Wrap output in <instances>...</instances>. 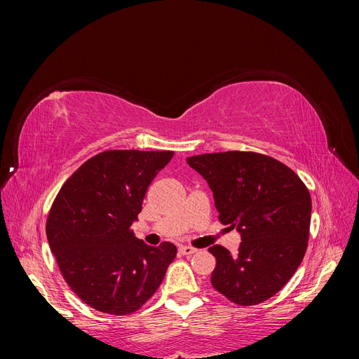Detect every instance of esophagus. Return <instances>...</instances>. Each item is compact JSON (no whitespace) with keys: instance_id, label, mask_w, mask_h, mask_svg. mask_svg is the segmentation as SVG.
<instances>
[{"instance_id":"obj_1","label":"esophagus","mask_w":359,"mask_h":359,"mask_svg":"<svg viewBox=\"0 0 359 359\" xmlns=\"http://www.w3.org/2000/svg\"><path fill=\"white\" fill-rule=\"evenodd\" d=\"M180 252H181L182 255L190 256V255H193V253H196L198 250H196V248H193V247H190V245H181V247H180Z\"/></svg>"}]
</instances>
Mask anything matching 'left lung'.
<instances>
[{"label":"left lung","instance_id":"obj_1","mask_svg":"<svg viewBox=\"0 0 359 359\" xmlns=\"http://www.w3.org/2000/svg\"><path fill=\"white\" fill-rule=\"evenodd\" d=\"M212 190L219 220L241 235L238 255L210 247L211 283L240 306L266 301L283 287L306 255L311 198L295 172L257 153L226 151L187 158Z\"/></svg>","mask_w":359,"mask_h":359}]
</instances>
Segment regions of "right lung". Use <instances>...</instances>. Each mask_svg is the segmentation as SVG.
I'll return each instance as SVG.
<instances>
[{
	"instance_id": "add662e5",
	"label": "right lung",
	"mask_w": 359,
	"mask_h": 359,
	"mask_svg": "<svg viewBox=\"0 0 359 359\" xmlns=\"http://www.w3.org/2000/svg\"><path fill=\"white\" fill-rule=\"evenodd\" d=\"M173 151L112 149L86 160L64 182L46 222L49 247L70 289L90 307L116 316L154 295L177 247L137 240L130 229L147 189Z\"/></svg>"
}]
</instances>
